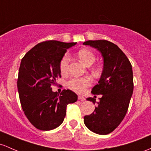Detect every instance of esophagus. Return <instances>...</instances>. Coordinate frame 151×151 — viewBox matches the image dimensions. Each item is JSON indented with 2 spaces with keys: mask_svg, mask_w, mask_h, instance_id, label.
<instances>
[{
  "mask_svg": "<svg viewBox=\"0 0 151 151\" xmlns=\"http://www.w3.org/2000/svg\"><path fill=\"white\" fill-rule=\"evenodd\" d=\"M78 100H79L80 101H84V100H85V98H84L83 96L79 95L78 96Z\"/></svg>",
  "mask_w": 151,
  "mask_h": 151,
  "instance_id": "1",
  "label": "esophagus"
}]
</instances>
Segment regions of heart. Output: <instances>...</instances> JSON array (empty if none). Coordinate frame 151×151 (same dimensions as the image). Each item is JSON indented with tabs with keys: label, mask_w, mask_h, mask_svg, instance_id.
<instances>
[{
	"label": "heart",
	"mask_w": 151,
	"mask_h": 151,
	"mask_svg": "<svg viewBox=\"0 0 151 151\" xmlns=\"http://www.w3.org/2000/svg\"><path fill=\"white\" fill-rule=\"evenodd\" d=\"M77 55L80 60L87 66H90L95 61L94 54L88 49H80L77 52ZM69 61H70V57L68 54H64L61 59L60 62H59V69L62 74H65L67 72ZM91 82H92V79L89 77H76V78L69 79L67 82V85L69 89L75 92H82L85 89L86 87L90 85Z\"/></svg>",
	"instance_id": "1"
}]
</instances>
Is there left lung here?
<instances>
[{
	"mask_svg": "<svg viewBox=\"0 0 151 151\" xmlns=\"http://www.w3.org/2000/svg\"><path fill=\"white\" fill-rule=\"evenodd\" d=\"M97 49L102 54L104 67L98 84L92 89L93 94H102L94 111L85 115L84 122L91 131L107 135L113 131L127 113L133 92L132 65L116 44L107 40L83 43ZM96 96L87 100L95 104Z\"/></svg>",
	"mask_w": 151,
	"mask_h": 151,
	"instance_id": "left-lung-1",
	"label": "left lung"
}]
</instances>
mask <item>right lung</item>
Segmentation results:
<instances>
[{"mask_svg":"<svg viewBox=\"0 0 151 151\" xmlns=\"http://www.w3.org/2000/svg\"><path fill=\"white\" fill-rule=\"evenodd\" d=\"M75 44L43 41L21 59L17 81L20 102L28 120L39 130H51L59 127L64 121L68 104L77 100V94L69 89H63L58 94L51 87L61 77V59Z\"/></svg>","mask_w":151,"mask_h":151,"instance_id":"obj_1","label":"right lung"}]
</instances>
